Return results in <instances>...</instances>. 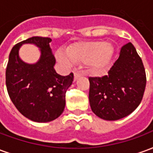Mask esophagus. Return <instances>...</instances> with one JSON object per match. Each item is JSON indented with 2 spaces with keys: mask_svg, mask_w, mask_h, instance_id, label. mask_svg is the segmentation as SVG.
I'll use <instances>...</instances> for the list:
<instances>
[{
  "mask_svg": "<svg viewBox=\"0 0 153 153\" xmlns=\"http://www.w3.org/2000/svg\"><path fill=\"white\" fill-rule=\"evenodd\" d=\"M74 79L76 80L78 78H79V77L82 75V74H81V72H79V71H76V72H74Z\"/></svg>",
  "mask_w": 153,
  "mask_h": 153,
  "instance_id": "obj_1",
  "label": "esophagus"
}]
</instances>
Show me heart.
Listing matches in <instances>:
<instances>
[{
    "instance_id": "1",
    "label": "heart",
    "mask_w": 153,
    "mask_h": 153,
    "mask_svg": "<svg viewBox=\"0 0 153 153\" xmlns=\"http://www.w3.org/2000/svg\"><path fill=\"white\" fill-rule=\"evenodd\" d=\"M113 53L114 48L110 42L97 41L73 45L69 47L68 53L62 50L57 51L56 57L66 65L86 63L91 70H100L110 63Z\"/></svg>"
}]
</instances>
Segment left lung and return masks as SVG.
<instances>
[{"mask_svg":"<svg viewBox=\"0 0 153 153\" xmlns=\"http://www.w3.org/2000/svg\"><path fill=\"white\" fill-rule=\"evenodd\" d=\"M93 112L106 120H117L134 111L144 94L147 78L141 57L131 42L124 45L106 75L89 77Z\"/></svg>","mask_w":153,"mask_h":153,"instance_id":"1","label":"left lung"}]
</instances>
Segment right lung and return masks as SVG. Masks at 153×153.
I'll return each mask as SVG.
<instances>
[{"label":"right lung","mask_w":153,"mask_h":153,"mask_svg":"<svg viewBox=\"0 0 153 153\" xmlns=\"http://www.w3.org/2000/svg\"><path fill=\"white\" fill-rule=\"evenodd\" d=\"M50 38L33 37L12 48L5 70V83L10 98L19 112L35 122H49L58 118L65 109V93L72 84L74 74L61 76L56 72V58ZM33 43L40 48V60L25 63L18 56L22 44Z\"/></svg>","instance_id":"add662e5"}]
</instances>
